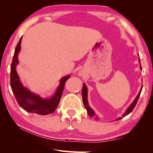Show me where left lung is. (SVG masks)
<instances>
[{"instance_id":"obj_1","label":"left lung","mask_w":153,"mask_h":153,"mask_svg":"<svg viewBox=\"0 0 153 153\" xmlns=\"http://www.w3.org/2000/svg\"><path fill=\"white\" fill-rule=\"evenodd\" d=\"M139 62L140 64V61L139 59ZM140 69L142 70V66L141 65H140ZM142 87L141 88V90H140L138 95H137V97H136V99L134 100V101L133 103H132L131 105H130V106L127 109L126 112H125V113L123 114V115L122 117H125L126 116H127V115H128L129 113H131V112H132V111L134 109L135 106H136V105L137 104V100H138L139 99V97L140 96V94H141V91H142ZM82 102H83V104H84V106L85 107V108L87 109V113H88L89 116V117H94L95 116V112L93 111V110H92L91 108H90L89 106L88 105V102H87V87L85 84H83V87H82ZM122 118L121 117H119V119H117V120H119V119H121ZM96 119L97 120V117H96Z\"/></svg>"}]
</instances>
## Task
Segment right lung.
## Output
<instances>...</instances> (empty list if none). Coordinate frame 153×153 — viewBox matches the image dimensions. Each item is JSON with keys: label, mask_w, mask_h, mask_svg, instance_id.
Wrapping results in <instances>:
<instances>
[{"label": "right lung", "mask_w": 153, "mask_h": 153, "mask_svg": "<svg viewBox=\"0 0 153 153\" xmlns=\"http://www.w3.org/2000/svg\"><path fill=\"white\" fill-rule=\"evenodd\" d=\"M22 37L17 43L15 49V53L11 66L10 72V84L13 93L17 103L25 111L40 115H47L51 114L58 106L62 92L64 88L65 82L68 79L70 75L60 80V84L54 96L49 99H42L36 96L22 85L16 72V67L18 64V53L21 49V41Z\"/></svg>", "instance_id": "1"}]
</instances>
